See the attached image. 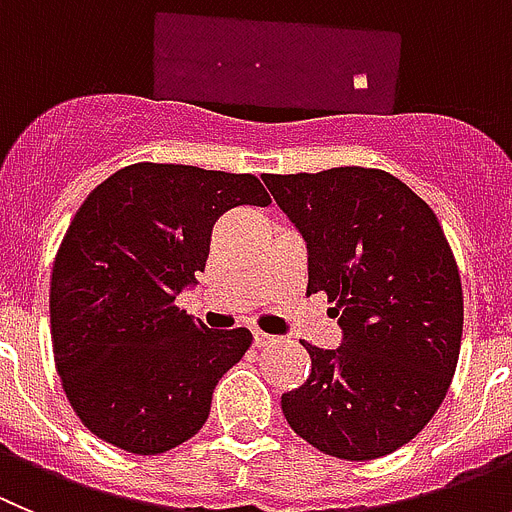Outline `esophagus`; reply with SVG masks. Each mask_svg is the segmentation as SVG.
<instances>
[{"mask_svg": "<svg viewBox=\"0 0 512 512\" xmlns=\"http://www.w3.org/2000/svg\"><path fill=\"white\" fill-rule=\"evenodd\" d=\"M252 342H255V347H265V344H270V342H275L273 336L270 334H265V331H252Z\"/></svg>", "mask_w": 512, "mask_h": 512, "instance_id": "34e87169", "label": "esophagus"}]
</instances>
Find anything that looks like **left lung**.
I'll return each mask as SVG.
<instances>
[{"mask_svg": "<svg viewBox=\"0 0 512 512\" xmlns=\"http://www.w3.org/2000/svg\"><path fill=\"white\" fill-rule=\"evenodd\" d=\"M308 247L306 293L324 290L344 342L311 354L280 398L301 439L347 462L393 454L426 426L457 370L464 298L431 206L377 168L262 176Z\"/></svg>", "mask_w": 512, "mask_h": 512, "instance_id": "1", "label": "left lung"}]
</instances>
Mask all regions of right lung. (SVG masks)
I'll list each match as a JSON object with an SVG mask.
<instances>
[{"label": "right lung", "instance_id": "obj_1", "mask_svg": "<svg viewBox=\"0 0 512 512\" xmlns=\"http://www.w3.org/2000/svg\"><path fill=\"white\" fill-rule=\"evenodd\" d=\"M267 206L250 173L135 163L99 183L73 216L50 278V334L68 403L91 434L163 454L199 434L247 329H206L176 306L204 273L214 222Z\"/></svg>", "mask_w": 512, "mask_h": 512}]
</instances>
